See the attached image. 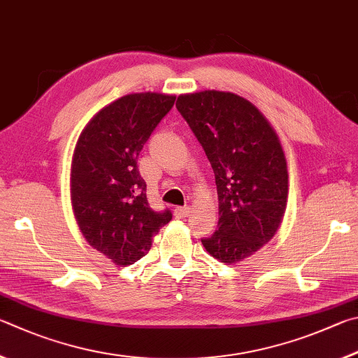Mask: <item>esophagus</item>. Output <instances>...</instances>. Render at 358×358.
<instances>
[{"mask_svg": "<svg viewBox=\"0 0 358 358\" xmlns=\"http://www.w3.org/2000/svg\"><path fill=\"white\" fill-rule=\"evenodd\" d=\"M190 212H192V209L189 208V206H185V208H176L174 215L178 218H187L190 215Z\"/></svg>", "mask_w": 358, "mask_h": 358, "instance_id": "esophagus-1", "label": "esophagus"}]
</instances>
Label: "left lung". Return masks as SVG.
<instances>
[{
    "label": "left lung",
    "mask_w": 358,
    "mask_h": 358,
    "mask_svg": "<svg viewBox=\"0 0 358 358\" xmlns=\"http://www.w3.org/2000/svg\"><path fill=\"white\" fill-rule=\"evenodd\" d=\"M178 111L201 143L215 174L218 229L206 252L237 264L277 233L287 203V165L280 138L247 99L227 91L180 94Z\"/></svg>",
    "instance_id": "8db88e82"
}]
</instances>
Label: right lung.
<instances>
[{"mask_svg":"<svg viewBox=\"0 0 358 358\" xmlns=\"http://www.w3.org/2000/svg\"><path fill=\"white\" fill-rule=\"evenodd\" d=\"M176 96L127 94L94 115L78 136L71 165V201L81 234L116 266L146 255L171 212L150 209L136 166L144 143Z\"/></svg>","mask_w":358,"mask_h":358,"instance_id":"obj_1","label":"right lung"}]
</instances>
